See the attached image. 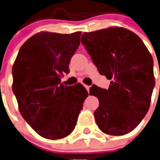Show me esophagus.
Wrapping results in <instances>:
<instances>
[{
    "label": "esophagus",
    "instance_id": "1",
    "mask_svg": "<svg viewBox=\"0 0 160 160\" xmlns=\"http://www.w3.org/2000/svg\"><path fill=\"white\" fill-rule=\"evenodd\" d=\"M84 88H85V89H87V91L89 92V88H90V86H89V85H86V84H84Z\"/></svg>",
    "mask_w": 160,
    "mask_h": 160
}]
</instances>
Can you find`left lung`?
<instances>
[{"mask_svg":"<svg viewBox=\"0 0 160 160\" xmlns=\"http://www.w3.org/2000/svg\"><path fill=\"white\" fill-rule=\"evenodd\" d=\"M85 47L98 72L112 80L108 89L92 86L99 106L93 114L99 129L122 136L136 128L150 108L154 77L153 58L142 40L122 27L84 33Z\"/></svg>","mask_w":160,"mask_h":160,"instance_id":"1","label":"left lung"}]
</instances>
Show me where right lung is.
Returning a JSON list of instances; mask_svg holds the SVG:
<instances>
[{
    "label": "right lung",
    "mask_w": 160,
    "mask_h": 160,
    "mask_svg": "<svg viewBox=\"0 0 160 160\" xmlns=\"http://www.w3.org/2000/svg\"><path fill=\"white\" fill-rule=\"evenodd\" d=\"M81 32H40L24 42L13 65L12 89L20 114L39 136L64 138L75 129L89 93L78 83L67 86L60 76L80 42Z\"/></svg>",
    "instance_id": "1"
}]
</instances>
